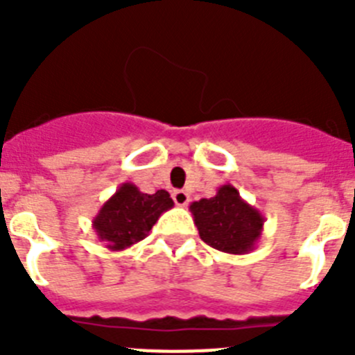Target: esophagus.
<instances>
[{"label": "esophagus", "mask_w": 355, "mask_h": 355, "mask_svg": "<svg viewBox=\"0 0 355 355\" xmlns=\"http://www.w3.org/2000/svg\"><path fill=\"white\" fill-rule=\"evenodd\" d=\"M172 199H174V202L178 206H187L188 200H190V196H188L184 190H175V192L172 193Z\"/></svg>", "instance_id": "34e87169"}]
</instances>
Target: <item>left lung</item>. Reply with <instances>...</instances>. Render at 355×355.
Returning <instances> with one entry per match:
<instances>
[{
	"label": "left lung",
	"mask_w": 355,
	"mask_h": 355,
	"mask_svg": "<svg viewBox=\"0 0 355 355\" xmlns=\"http://www.w3.org/2000/svg\"><path fill=\"white\" fill-rule=\"evenodd\" d=\"M200 240L227 254H247L254 250L263 233L265 216L233 184H222L209 199L190 205Z\"/></svg>",
	"instance_id": "1"
}]
</instances>
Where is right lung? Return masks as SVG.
<instances>
[{
	"mask_svg": "<svg viewBox=\"0 0 355 355\" xmlns=\"http://www.w3.org/2000/svg\"><path fill=\"white\" fill-rule=\"evenodd\" d=\"M174 206L167 190L140 192L133 183H122L92 218L97 240L106 249L124 250L144 240L159 216Z\"/></svg>",
	"mask_w": 355,
	"mask_h": 355,
	"instance_id": "1",
	"label": "right lung"
}]
</instances>
